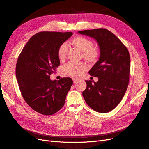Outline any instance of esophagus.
<instances>
[{"mask_svg":"<svg viewBox=\"0 0 149 149\" xmlns=\"http://www.w3.org/2000/svg\"><path fill=\"white\" fill-rule=\"evenodd\" d=\"M72 80H73V82L75 84V83H76L77 82H78L79 81V79H76V78H73L72 79Z\"/></svg>","mask_w":149,"mask_h":149,"instance_id":"obj_1","label":"esophagus"}]
</instances>
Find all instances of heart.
I'll return each mask as SVG.
<instances>
[{
  "label": "heart",
  "instance_id": "1",
  "mask_svg": "<svg viewBox=\"0 0 149 149\" xmlns=\"http://www.w3.org/2000/svg\"><path fill=\"white\" fill-rule=\"evenodd\" d=\"M71 44L82 51V57L87 62L94 63L98 61L100 53L99 50L93 47V41L88 38L79 36L74 37L70 41ZM68 45L62 43L57 50V56L60 61H64L67 54ZM87 69V66L84 62H70L63 67V74L73 77H79Z\"/></svg>",
  "mask_w": 149,
  "mask_h": 149
}]
</instances>
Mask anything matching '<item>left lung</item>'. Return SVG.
Returning a JSON list of instances; mask_svg holds the SVG:
<instances>
[{"instance_id": "1", "label": "left lung", "mask_w": 149, "mask_h": 149, "mask_svg": "<svg viewBox=\"0 0 149 149\" xmlns=\"http://www.w3.org/2000/svg\"><path fill=\"white\" fill-rule=\"evenodd\" d=\"M98 42L99 60L88 73L97 82L86 80L82 95L87 104L96 112L107 113L120 102L128 87L130 58L129 50L118 38L106 29L79 31Z\"/></svg>"}]
</instances>
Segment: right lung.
<instances>
[{
	"label": "right lung",
	"mask_w": 149,
	"mask_h": 149,
	"mask_svg": "<svg viewBox=\"0 0 149 149\" xmlns=\"http://www.w3.org/2000/svg\"><path fill=\"white\" fill-rule=\"evenodd\" d=\"M72 36L71 32L37 33L29 39L18 57L15 74L21 94L38 113L50 116L64 105L73 81L69 77L59 80L50 77L60 65L59 45Z\"/></svg>",
	"instance_id": "obj_1"
}]
</instances>
